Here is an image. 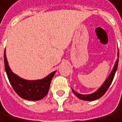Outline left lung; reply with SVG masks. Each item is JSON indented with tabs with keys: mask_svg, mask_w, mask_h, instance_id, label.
<instances>
[{
	"mask_svg": "<svg viewBox=\"0 0 122 122\" xmlns=\"http://www.w3.org/2000/svg\"><path fill=\"white\" fill-rule=\"evenodd\" d=\"M118 55H119V54H118H118H117L118 58L115 62V65L113 66L112 71L110 72L108 77L106 79V81L104 82V83L101 86V87L97 89L95 92L89 94V95H82V94L76 92L75 91L72 89L73 93L78 98L81 99L83 101H95V100L101 98V97L103 96L107 91V89H108V88L110 87V86L111 85V83L112 82V80L114 78L115 74L116 72L117 68H118Z\"/></svg>",
	"mask_w": 122,
	"mask_h": 122,
	"instance_id": "left-lung-1",
	"label": "left lung"
}]
</instances>
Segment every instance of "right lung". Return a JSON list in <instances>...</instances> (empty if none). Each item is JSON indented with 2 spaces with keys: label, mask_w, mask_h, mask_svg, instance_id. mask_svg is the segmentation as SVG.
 Here are the masks:
<instances>
[{
  "label": "right lung",
  "mask_w": 122,
  "mask_h": 122,
  "mask_svg": "<svg viewBox=\"0 0 122 122\" xmlns=\"http://www.w3.org/2000/svg\"><path fill=\"white\" fill-rule=\"evenodd\" d=\"M4 66L8 79L13 89L21 98L28 101H39L45 98L48 92L51 80L56 73L54 71L47 77L35 81L23 79L12 71L7 61L6 51H4Z\"/></svg>",
  "instance_id": "right-lung-1"
}]
</instances>
